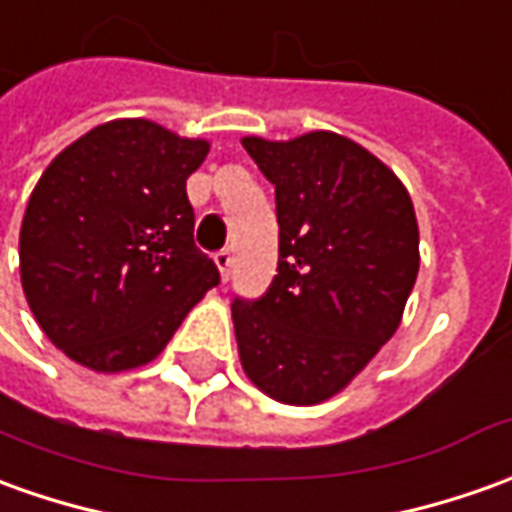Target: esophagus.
<instances>
[{
	"mask_svg": "<svg viewBox=\"0 0 512 512\" xmlns=\"http://www.w3.org/2000/svg\"><path fill=\"white\" fill-rule=\"evenodd\" d=\"M214 262L220 267L222 281H228V278H231V267H234V253H231V250H220V253L214 256Z\"/></svg>",
	"mask_w": 512,
	"mask_h": 512,
	"instance_id": "esophagus-1",
	"label": "esophagus"
}]
</instances>
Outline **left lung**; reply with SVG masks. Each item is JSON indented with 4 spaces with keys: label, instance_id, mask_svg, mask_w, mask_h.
Wrapping results in <instances>:
<instances>
[{
    "label": "left lung",
    "instance_id": "1",
    "mask_svg": "<svg viewBox=\"0 0 512 512\" xmlns=\"http://www.w3.org/2000/svg\"><path fill=\"white\" fill-rule=\"evenodd\" d=\"M242 147L276 186L278 267L264 295L231 303L239 359L267 396L317 404L396 334L421 262L415 209L376 155L329 130Z\"/></svg>",
    "mask_w": 512,
    "mask_h": 512
}]
</instances>
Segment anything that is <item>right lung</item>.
<instances>
[{
  "instance_id": "1",
  "label": "right lung",
  "mask_w": 512,
  "mask_h": 512,
  "mask_svg": "<svg viewBox=\"0 0 512 512\" xmlns=\"http://www.w3.org/2000/svg\"><path fill=\"white\" fill-rule=\"evenodd\" d=\"M206 153L200 139L116 119L41 175L21 222V287L66 357L100 373L139 368L220 284L186 195Z\"/></svg>"
}]
</instances>
